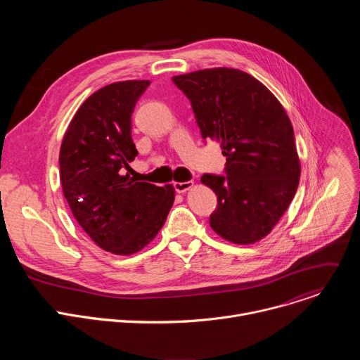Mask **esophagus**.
<instances>
[{
	"mask_svg": "<svg viewBox=\"0 0 360 360\" xmlns=\"http://www.w3.org/2000/svg\"><path fill=\"white\" fill-rule=\"evenodd\" d=\"M193 186V181H186V182H174V188L178 193H184L188 189H191Z\"/></svg>",
	"mask_w": 360,
	"mask_h": 360,
	"instance_id": "1",
	"label": "esophagus"
}]
</instances>
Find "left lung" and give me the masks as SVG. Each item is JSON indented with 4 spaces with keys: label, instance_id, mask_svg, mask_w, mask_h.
<instances>
[{
    "label": "left lung",
    "instance_id": "left-lung-1",
    "mask_svg": "<svg viewBox=\"0 0 360 360\" xmlns=\"http://www.w3.org/2000/svg\"><path fill=\"white\" fill-rule=\"evenodd\" d=\"M172 81L191 101L202 138L218 141L226 157V175L200 178L218 196L211 228L232 243L261 240L299 185L300 164L286 111L262 82L240 70H200Z\"/></svg>",
    "mask_w": 360,
    "mask_h": 360
}]
</instances>
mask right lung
<instances>
[{
	"label": "right lung",
	"mask_w": 360,
	"mask_h": 360,
	"mask_svg": "<svg viewBox=\"0 0 360 360\" xmlns=\"http://www.w3.org/2000/svg\"><path fill=\"white\" fill-rule=\"evenodd\" d=\"M149 81H121L95 91L75 112L60 149V178L74 218L104 250L132 255L164 226L172 185L136 182L124 174L138 150L131 117Z\"/></svg>",
	"instance_id": "add662e5"
}]
</instances>
